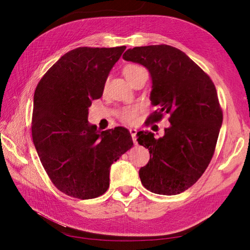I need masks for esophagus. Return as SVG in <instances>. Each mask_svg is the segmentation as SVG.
I'll list each match as a JSON object with an SVG mask.
<instances>
[{
	"label": "esophagus",
	"instance_id": "34e87169",
	"mask_svg": "<svg viewBox=\"0 0 250 250\" xmlns=\"http://www.w3.org/2000/svg\"><path fill=\"white\" fill-rule=\"evenodd\" d=\"M129 131H130V134H131V137H132L133 143H134V144H138V142H137V133H138V129H135V128H130Z\"/></svg>",
	"mask_w": 250,
	"mask_h": 250
}]
</instances>
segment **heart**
<instances>
[{
  "label": "heart",
  "instance_id": "heart-1",
  "mask_svg": "<svg viewBox=\"0 0 250 250\" xmlns=\"http://www.w3.org/2000/svg\"><path fill=\"white\" fill-rule=\"evenodd\" d=\"M143 71H145V70H144L142 66H140L138 64H127L124 66L123 74H124L125 78L129 81L131 84L134 78L137 77L138 75ZM139 111H140L139 106H130V107L124 108L122 111L120 112V120L122 121L123 123L128 124V125L134 124L138 121Z\"/></svg>",
  "mask_w": 250,
  "mask_h": 250
}]
</instances>
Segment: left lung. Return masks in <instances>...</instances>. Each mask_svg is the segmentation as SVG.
<instances>
[{
	"label": "left lung",
	"instance_id": "8db88e82",
	"mask_svg": "<svg viewBox=\"0 0 250 250\" xmlns=\"http://www.w3.org/2000/svg\"><path fill=\"white\" fill-rule=\"evenodd\" d=\"M123 58L146 66L152 79L150 100L158 108L148 118L157 123L169 115L163 138L138 132L150 160L140 169L142 185L161 195L185 192L197 181L214 155L223 113L215 84L183 51L168 44L135 47Z\"/></svg>",
	"mask_w": 250,
	"mask_h": 250
}]
</instances>
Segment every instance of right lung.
I'll list each match as a JSON object with an SVG mask.
<instances>
[{"label":"right lung","mask_w":250,"mask_h":250,"mask_svg":"<svg viewBox=\"0 0 250 250\" xmlns=\"http://www.w3.org/2000/svg\"><path fill=\"white\" fill-rule=\"evenodd\" d=\"M125 49H74L36 86L34 146L53 185L71 197L92 199L106 192L111 164L133 145L126 128L99 131L87 121L92 100L101 98L108 74Z\"/></svg>","instance_id":"obj_1"}]
</instances>
